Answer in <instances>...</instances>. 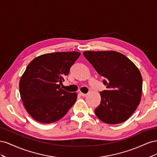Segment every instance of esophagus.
Here are the masks:
<instances>
[{"mask_svg":"<svg viewBox=\"0 0 157 157\" xmlns=\"http://www.w3.org/2000/svg\"><path fill=\"white\" fill-rule=\"evenodd\" d=\"M79 94H80V96H81L82 97H85V96H86V94H84V93H82V92H80V93H79Z\"/></svg>","mask_w":157,"mask_h":157,"instance_id":"esophagus-1","label":"esophagus"}]
</instances>
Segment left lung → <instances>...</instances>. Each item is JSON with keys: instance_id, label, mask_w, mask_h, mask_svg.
Returning <instances> with one entry per match:
<instances>
[{"instance_id": "left-lung-1", "label": "left lung", "mask_w": 157, "mask_h": 157, "mask_svg": "<svg viewBox=\"0 0 157 157\" xmlns=\"http://www.w3.org/2000/svg\"><path fill=\"white\" fill-rule=\"evenodd\" d=\"M83 55L103 77L107 90L99 92L101 102L95 109L103 122L120 124L139 105L142 92L140 70L126 56L115 51H85Z\"/></svg>"}]
</instances>
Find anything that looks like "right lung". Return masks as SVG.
<instances>
[{
  "mask_svg": "<svg viewBox=\"0 0 157 157\" xmlns=\"http://www.w3.org/2000/svg\"><path fill=\"white\" fill-rule=\"evenodd\" d=\"M78 52H61L42 54L27 65L20 80L23 104L29 115L44 123L63 118L77 98L60 87L70 69L80 56Z\"/></svg>",
  "mask_w": 157,
  "mask_h": 157,
  "instance_id": "obj_1",
  "label": "right lung"
}]
</instances>
